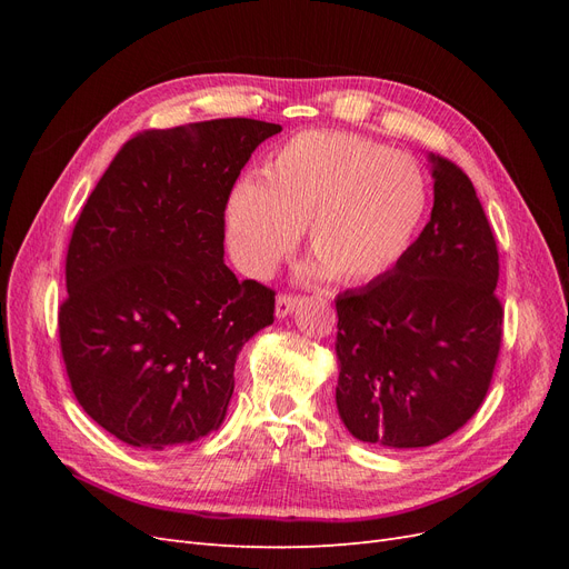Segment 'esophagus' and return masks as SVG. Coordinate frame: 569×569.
<instances>
[{
    "label": "esophagus",
    "mask_w": 569,
    "mask_h": 569,
    "mask_svg": "<svg viewBox=\"0 0 569 569\" xmlns=\"http://www.w3.org/2000/svg\"><path fill=\"white\" fill-rule=\"evenodd\" d=\"M301 299L299 297H287V295H280L278 299H274V316L278 318H287L291 316L299 308Z\"/></svg>",
    "instance_id": "1"
}]
</instances>
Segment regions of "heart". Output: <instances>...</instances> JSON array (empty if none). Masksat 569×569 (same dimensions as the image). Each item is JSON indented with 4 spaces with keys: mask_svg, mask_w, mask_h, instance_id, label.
<instances>
[{
    "mask_svg": "<svg viewBox=\"0 0 569 569\" xmlns=\"http://www.w3.org/2000/svg\"><path fill=\"white\" fill-rule=\"evenodd\" d=\"M422 166L353 132L306 130L266 159L222 209L237 268L266 278L306 226L313 278L363 284L382 278L416 239L427 211Z\"/></svg>",
    "mask_w": 569,
    "mask_h": 569,
    "instance_id": "b5f03b06",
    "label": "heart"
}]
</instances>
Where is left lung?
Listing matches in <instances>:
<instances>
[{
	"mask_svg": "<svg viewBox=\"0 0 569 569\" xmlns=\"http://www.w3.org/2000/svg\"><path fill=\"white\" fill-rule=\"evenodd\" d=\"M432 216L403 258L337 297V410L382 449H422L468 422L491 385L503 308L498 251L470 178L427 153Z\"/></svg>",
	"mask_w": 569,
	"mask_h": 569,
	"instance_id": "left-lung-1",
	"label": "left lung"
}]
</instances>
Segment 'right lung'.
Returning a JSON list of instances; mask_svg holds the SVG:
<instances>
[{
  "mask_svg": "<svg viewBox=\"0 0 569 569\" xmlns=\"http://www.w3.org/2000/svg\"><path fill=\"white\" fill-rule=\"evenodd\" d=\"M280 130L218 118L137 134L76 222L59 311L66 372L82 410L134 449L216 432L239 351L272 325L274 291L222 261V209Z\"/></svg>",
  "mask_w": 569,
  "mask_h": 569,
  "instance_id": "right-lung-1",
  "label": "right lung"
}]
</instances>
